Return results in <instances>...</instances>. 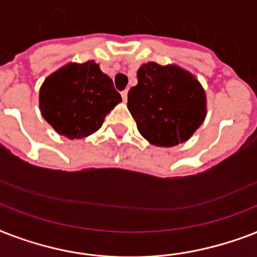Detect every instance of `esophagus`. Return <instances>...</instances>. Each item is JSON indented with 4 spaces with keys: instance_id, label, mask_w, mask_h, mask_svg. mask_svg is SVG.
Segmentation results:
<instances>
[{
    "instance_id": "esophagus-1",
    "label": "esophagus",
    "mask_w": 257,
    "mask_h": 257,
    "mask_svg": "<svg viewBox=\"0 0 257 257\" xmlns=\"http://www.w3.org/2000/svg\"><path fill=\"white\" fill-rule=\"evenodd\" d=\"M121 97H122V100H124V102H126V100H128V90H126V89L121 92Z\"/></svg>"
}]
</instances>
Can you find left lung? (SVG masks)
Instances as JSON below:
<instances>
[{"label": "left lung", "mask_w": 257, "mask_h": 257, "mask_svg": "<svg viewBox=\"0 0 257 257\" xmlns=\"http://www.w3.org/2000/svg\"><path fill=\"white\" fill-rule=\"evenodd\" d=\"M128 93V109L145 140L175 147L193 136L207 116V94L197 78L176 64L147 62Z\"/></svg>", "instance_id": "1"}]
</instances>
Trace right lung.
I'll return each instance as SVG.
<instances>
[{"mask_svg": "<svg viewBox=\"0 0 257 257\" xmlns=\"http://www.w3.org/2000/svg\"><path fill=\"white\" fill-rule=\"evenodd\" d=\"M120 102L112 78L93 60L61 66L45 78L38 96L42 117L70 140L97 132L105 116Z\"/></svg>", "mask_w": 257, "mask_h": 257, "instance_id": "1", "label": "right lung"}]
</instances>
